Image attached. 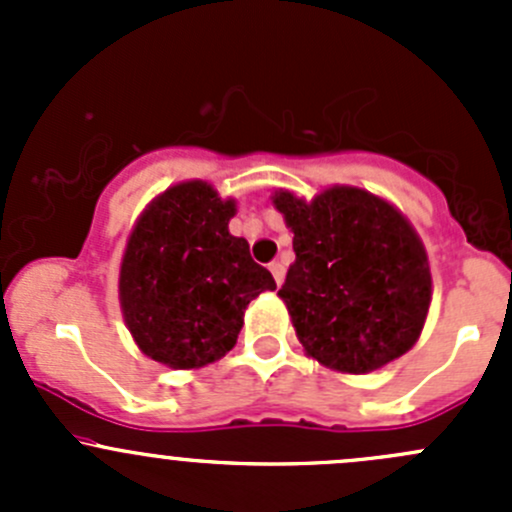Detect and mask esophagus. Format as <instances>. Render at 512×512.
Returning a JSON list of instances; mask_svg holds the SVG:
<instances>
[{"label":"esophagus","mask_w":512,"mask_h":512,"mask_svg":"<svg viewBox=\"0 0 512 512\" xmlns=\"http://www.w3.org/2000/svg\"><path fill=\"white\" fill-rule=\"evenodd\" d=\"M270 272H272V277H275L277 285H282V282H285V265H282V262H272Z\"/></svg>","instance_id":"obj_1"}]
</instances>
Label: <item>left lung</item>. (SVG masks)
I'll return each mask as SVG.
<instances>
[{"instance_id":"1","label":"left lung","mask_w":512,"mask_h":512,"mask_svg":"<svg viewBox=\"0 0 512 512\" xmlns=\"http://www.w3.org/2000/svg\"><path fill=\"white\" fill-rule=\"evenodd\" d=\"M294 232V262L277 294L304 354L342 374H371L404 356L431 307L426 247L389 200L332 185L312 200L275 190Z\"/></svg>"}]
</instances>
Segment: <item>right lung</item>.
<instances>
[{
    "label": "right lung",
    "mask_w": 512,
    "mask_h": 512,
    "mask_svg": "<svg viewBox=\"0 0 512 512\" xmlns=\"http://www.w3.org/2000/svg\"><path fill=\"white\" fill-rule=\"evenodd\" d=\"M235 200L205 180L170 185L128 235L118 272L123 322L143 354L170 369H200L235 347L245 309L275 289L230 235Z\"/></svg>",
    "instance_id": "right-lung-1"
}]
</instances>
